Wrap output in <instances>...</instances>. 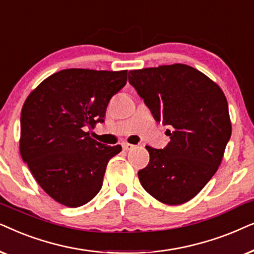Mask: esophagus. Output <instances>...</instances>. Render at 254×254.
Wrapping results in <instances>:
<instances>
[{"mask_svg":"<svg viewBox=\"0 0 254 254\" xmlns=\"http://www.w3.org/2000/svg\"><path fill=\"white\" fill-rule=\"evenodd\" d=\"M133 147H134V145H132V144H129V143H124L123 144V150H125V151L132 150Z\"/></svg>","mask_w":254,"mask_h":254,"instance_id":"esophagus-1","label":"esophagus"}]
</instances>
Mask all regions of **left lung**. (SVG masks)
I'll return each instance as SVG.
<instances>
[{
    "mask_svg": "<svg viewBox=\"0 0 254 254\" xmlns=\"http://www.w3.org/2000/svg\"><path fill=\"white\" fill-rule=\"evenodd\" d=\"M129 82L154 120L170 127L171 141L164 150L146 146L150 162L138 172L140 184L161 203H186L218 170L231 137L224 93L184 64L130 70Z\"/></svg>",
    "mask_w": 254,
    "mask_h": 254,
    "instance_id": "obj_1",
    "label": "left lung"
}]
</instances>
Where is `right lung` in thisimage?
Masks as SVG:
<instances>
[{"instance_id": "1", "label": "right lung", "mask_w": 254, "mask_h": 254, "mask_svg": "<svg viewBox=\"0 0 254 254\" xmlns=\"http://www.w3.org/2000/svg\"><path fill=\"white\" fill-rule=\"evenodd\" d=\"M127 80V70L63 69L26 97L21 114L19 152L50 197L69 208L97 195L109 160L122 151L89 136L103 123L108 103Z\"/></svg>"}]
</instances>
